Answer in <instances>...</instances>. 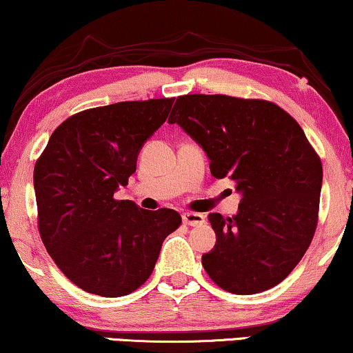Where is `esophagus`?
I'll use <instances>...</instances> for the list:
<instances>
[{"label": "esophagus", "mask_w": 353, "mask_h": 353, "mask_svg": "<svg viewBox=\"0 0 353 353\" xmlns=\"http://www.w3.org/2000/svg\"><path fill=\"white\" fill-rule=\"evenodd\" d=\"M183 221L190 226H201L204 225L205 216L202 214H196V212H186V214H183Z\"/></svg>", "instance_id": "34e87169"}]
</instances>
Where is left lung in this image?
<instances>
[{
  "label": "left lung",
  "instance_id": "8db88e82",
  "mask_svg": "<svg viewBox=\"0 0 353 353\" xmlns=\"http://www.w3.org/2000/svg\"><path fill=\"white\" fill-rule=\"evenodd\" d=\"M178 123L210 159L215 178L241 192L238 214H210L216 243L202 265L216 286L249 296L276 286L296 268L318 223L321 161L296 120L263 99L226 94L176 98Z\"/></svg>",
  "mask_w": 353,
  "mask_h": 353
}]
</instances>
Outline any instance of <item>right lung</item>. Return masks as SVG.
<instances>
[{
	"label": "right lung",
	"mask_w": 353,
	"mask_h": 353,
	"mask_svg": "<svg viewBox=\"0 0 353 353\" xmlns=\"http://www.w3.org/2000/svg\"><path fill=\"white\" fill-rule=\"evenodd\" d=\"M173 101L81 110L52 132L35 163L41 241L61 272L86 292L120 297L137 291L151 276L163 239L181 225L172 209L151 212L114 199Z\"/></svg>",
	"instance_id": "1"
}]
</instances>
